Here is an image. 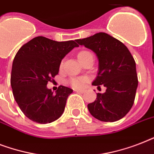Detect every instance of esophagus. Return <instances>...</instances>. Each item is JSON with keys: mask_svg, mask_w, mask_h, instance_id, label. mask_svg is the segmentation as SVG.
Listing matches in <instances>:
<instances>
[{"mask_svg": "<svg viewBox=\"0 0 154 154\" xmlns=\"http://www.w3.org/2000/svg\"><path fill=\"white\" fill-rule=\"evenodd\" d=\"M74 91L78 93V94H83V93H84V90H82V89H76Z\"/></svg>", "mask_w": 154, "mask_h": 154, "instance_id": "34e87169", "label": "esophagus"}]
</instances>
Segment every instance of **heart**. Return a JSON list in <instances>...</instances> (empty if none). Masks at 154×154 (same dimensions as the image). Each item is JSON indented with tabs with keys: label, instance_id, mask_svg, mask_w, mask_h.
Returning <instances> with one entry per match:
<instances>
[{
	"label": "heart",
	"instance_id": "heart-1",
	"mask_svg": "<svg viewBox=\"0 0 154 154\" xmlns=\"http://www.w3.org/2000/svg\"><path fill=\"white\" fill-rule=\"evenodd\" d=\"M90 54L89 51H81L78 53L77 54V58H78V60H79L80 62H82V60H84L85 58L87 56ZM60 68L63 66V61H61L60 63ZM87 79L85 77H72L70 79V84L72 85V87H74V88H77V89H79V88H82V87L84 86V85L86 83Z\"/></svg>",
	"mask_w": 154,
	"mask_h": 154
}]
</instances>
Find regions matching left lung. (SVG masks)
<instances>
[{"label":"left lung","instance_id":"1","mask_svg":"<svg viewBox=\"0 0 154 154\" xmlns=\"http://www.w3.org/2000/svg\"><path fill=\"white\" fill-rule=\"evenodd\" d=\"M76 42L97 54L99 72L92 85L106 88L104 94H97L96 100L88 104L89 112L101 122L122 119L134 105L138 85L133 56L122 42L105 32Z\"/></svg>","mask_w":154,"mask_h":154}]
</instances>
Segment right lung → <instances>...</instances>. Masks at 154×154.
Returning <instances> with one entry per match:
<instances>
[{"label": "right lung", "instance_id": "obj_1", "mask_svg": "<svg viewBox=\"0 0 154 154\" xmlns=\"http://www.w3.org/2000/svg\"><path fill=\"white\" fill-rule=\"evenodd\" d=\"M78 46L74 41L60 42L37 37L18 50L13 62L11 86L15 101L29 119L47 124L62 115L72 89L60 85L54 94L47 84L58 74L65 56Z\"/></svg>", "mask_w": 154, "mask_h": 154}]
</instances>
